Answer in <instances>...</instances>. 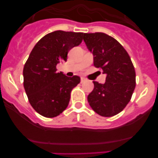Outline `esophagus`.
Listing matches in <instances>:
<instances>
[{
	"label": "esophagus",
	"mask_w": 158,
	"mask_h": 158,
	"mask_svg": "<svg viewBox=\"0 0 158 158\" xmlns=\"http://www.w3.org/2000/svg\"><path fill=\"white\" fill-rule=\"evenodd\" d=\"M85 80H86V79H85V78H84V77H81V82H85Z\"/></svg>",
	"instance_id": "34e87169"
}]
</instances>
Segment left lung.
Returning a JSON list of instances; mask_svg holds the SVG:
<instances>
[{"mask_svg":"<svg viewBox=\"0 0 158 158\" xmlns=\"http://www.w3.org/2000/svg\"><path fill=\"white\" fill-rule=\"evenodd\" d=\"M83 40L93 54L94 66L106 74L104 84L93 82L94 89L88 95L89 106L103 117L115 115L126 107L135 90L133 63L125 48L106 33H84Z\"/></svg>","mask_w":158,"mask_h":158,"instance_id":"obj_1","label":"left lung"}]
</instances>
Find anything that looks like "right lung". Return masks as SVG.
Returning <instances> with one entry per match:
<instances>
[{"label": "right lung", "mask_w": 158, "mask_h": 158, "mask_svg": "<svg viewBox=\"0 0 158 158\" xmlns=\"http://www.w3.org/2000/svg\"><path fill=\"white\" fill-rule=\"evenodd\" d=\"M83 35L56 30L41 38L32 49L23 67V86L31 106L41 115L56 117L67 108L80 78L57 73L56 65L67 60L69 51L82 43Z\"/></svg>", "instance_id": "right-lung-1"}]
</instances>
